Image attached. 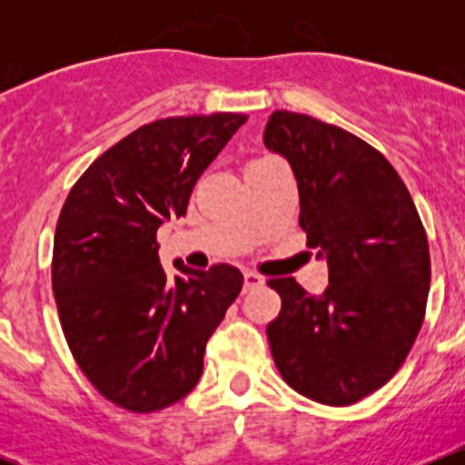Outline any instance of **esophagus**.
I'll return each instance as SVG.
<instances>
[{
    "label": "esophagus",
    "instance_id": "esophagus-1",
    "mask_svg": "<svg viewBox=\"0 0 465 465\" xmlns=\"http://www.w3.org/2000/svg\"><path fill=\"white\" fill-rule=\"evenodd\" d=\"M262 282H264V277L255 273V271H244V291H251V288L260 286Z\"/></svg>",
    "mask_w": 465,
    "mask_h": 465
}]
</instances>
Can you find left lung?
Masks as SVG:
<instances>
[{"mask_svg":"<svg viewBox=\"0 0 465 465\" xmlns=\"http://www.w3.org/2000/svg\"><path fill=\"white\" fill-rule=\"evenodd\" d=\"M264 143L291 162L306 244L322 249L330 284L311 295L271 277L282 311L266 325L284 382L328 407L381 389L407 361L430 286L426 229L385 154L341 126L275 111Z\"/></svg>","mask_w":465,"mask_h":465,"instance_id":"left-lung-1","label":"left lung"}]
</instances>
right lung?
Returning a JSON list of instances; mask_svg holds the SVG:
<instances>
[{"label": "right lung", "mask_w": 465, "mask_h": 465, "mask_svg": "<svg viewBox=\"0 0 465 465\" xmlns=\"http://www.w3.org/2000/svg\"><path fill=\"white\" fill-rule=\"evenodd\" d=\"M247 122L240 114L165 117L100 154L56 223L52 288L87 381L115 407L153 413L199 382L203 354L242 291L236 266L159 262L157 229L185 216L196 181Z\"/></svg>", "instance_id": "1"}]
</instances>
